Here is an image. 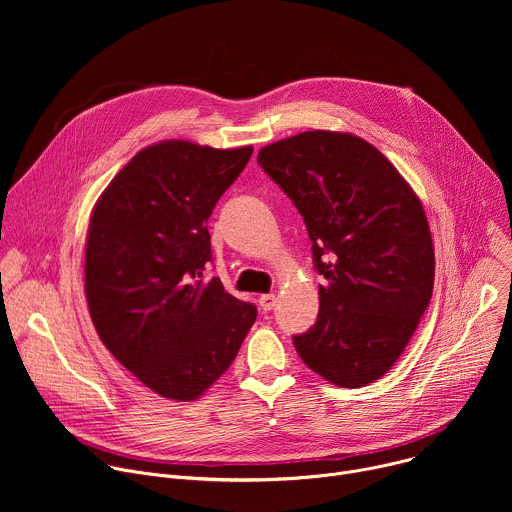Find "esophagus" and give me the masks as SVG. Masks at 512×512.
Here are the masks:
<instances>
[{"label":"esophagus","mask_w":512,"mask_h":512,"mask_svg":"<svg viewBox=\"0 0 512 512\" xmlns=\"http://www.w3.org/2000/svg\"><path fill=\"white\" fill-rule=\"evenodd\" d=\"M275 304H277V298H275L273 294H265V296H261V298H259V306H261V310H263V312L273 310V308H275Z\"/></svg>","instance_id":"34e87169"}]
</instances>
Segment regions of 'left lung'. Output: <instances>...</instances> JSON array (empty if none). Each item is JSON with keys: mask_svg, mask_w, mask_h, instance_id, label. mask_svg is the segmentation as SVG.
I'll list each match as a JSON object with an SVG mask.
<instances>
[{"mask_svg": "<svg viewBox=\"0 0 512 512\" xmlns=\"http://www.w3.org/2000/svg\"><path fill=\"white\" fill-rule=\"evenodd\" d=\"M257 162L304 216L326 279L316 324L294 336L300 358L344 389L381 379L431 300L435 255L421 200L352 133L304 131L265 145Z\"/></svg>", "mask_w": 512, "mask_h": 512, "instance_id": "obj_1", "label": "left lung"}]
</instances>
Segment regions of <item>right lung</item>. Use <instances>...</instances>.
Wrapping results in <instances>:
<instances>
[{
	"mask_svg": "<svg viewBox=\"0 0 512 512\" xmlns=\"http://www.w3.org/2000/svg\"><path fill=\"white\" fill-rule=\"evenodd\" d=\"M251 145L214 150L166 139L137 152L99 196L85 249V294L107 350L145 387L198 399L235 360L257 308L204 279L206 221Z\"/></svg>",
	"mask_w": 512,
	"mask_h": 512,
	"instance_id": "1",
	"label": "right lung"
}]
</instances>
